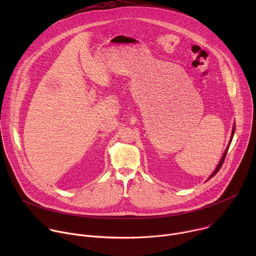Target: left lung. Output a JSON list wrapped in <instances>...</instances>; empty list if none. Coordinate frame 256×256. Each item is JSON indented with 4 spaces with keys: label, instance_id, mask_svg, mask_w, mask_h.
Masks as SVG:
<instances>
[{
    "label": "left lung",
    "instance_id": "obj_1",
    "mask_svg": "<svg viewBox=\"0 0 256 256\" xmlns=\"http://www.w3.org/2000/svg\"><path fill=\"white\" fill-rule=\"evenodd\" d=\"M234 132H235V124H234V126H233V130H232V134H231V138H230V140H229V144H228V147H227V149H226V151L224 152V154H223V156H222V159L220 160V162H218V166H216V168L214 169V171L212 173V175L210 176V178H212L214 175H216V172L220 170V168L222 167V165H223V163H224V160H225V158H226V155H227V152H228V149H229V147H230V144H231V142H232V138H233V136H234ZM208 178V179H210Z\"/></svg>",
    "mask_w": 256,
    "mask_h": 256
}]
</instances>
